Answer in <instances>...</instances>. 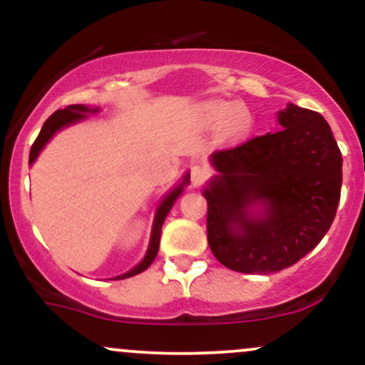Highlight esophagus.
Returning <instances> with one entry per match:
<instances>
[{"instance_id": "34e87169", "label": "esophagus", "mask_w": 365, "mask_h": 365, "mask_svg": "<svg viewBox=\"0 0 365 365\" xmlns=\"http://www.w3.org/2000/svg\"><path fill=\"white\" fill-rule=\"evenodd\" d=\"M206 178H207L206 168H202V166H199V165L192 166V183H194V185H200V183H202Z\"/></svg>"}]
</instances>
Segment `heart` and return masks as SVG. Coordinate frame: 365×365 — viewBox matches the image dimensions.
<instances>
[{
    "mask_svg": "<svg viewBox=\"0 0 365 365\" xmlns=\"http://www.w3.org/2000/svg\"><path fill=\"white\" fill-rule=\"evenodd\" d=\"M199 116L211 130H221L228 142H244L254 133L255 115L237 101H206L200 104Z\"/></svg>",
    "mask_w": 365,
    "mask_h": 365,
    "instance_id": "b5f03b06",
    "label": "heart"
}]
</instances>
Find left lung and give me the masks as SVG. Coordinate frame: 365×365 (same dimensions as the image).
Here are the masks:
<instances>
[{"mask_svg":"<svg viewBox=\"0 0 365 365\" xmlns=\"http://www.w3.org/2000/svg\"><path fill=\"white\" fill-rule=\"evenodd\" d=\"M279 130L211 154L202 188L207 242L228 269L269 274L290 267L328 233L341 192V153L328 121L288 103Z\"/></svg>","mask_w":365,"mask_h":365,"instance_id":"left-lung-1","label":"left lung"}]
</instances>
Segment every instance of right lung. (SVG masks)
<instances>
[{"instance_id":"obj_1","label":"right lung","mask_w":365,"mask_h":365,"mask_svg":"<svg viewBox=\"0 0 365 365\" xmlns=\"http://www.w3.org/2000/svg\"><path fill=\"white\" fill-rule=\"evenodd\" d=\"M99 111H101V108L99 106H86V104H72V106H66L65 110L54 111L53 115L44 121L39 135H37L36 142L32 144L31 154H29V165L31 166L34 165L36 159L39 158V154L43 153V149L46 148V144H48V142L51 140L53 137L60 132V130L72 127V125H75V123H81V121L89 118V115H96V113H99ZM188 183H190V173L187 171L177 185L163 195V199L159 200V204L156 207V212H154L153 228H150V237H149V245H148V250H145L144 257H142V261L137 264V266H133L132 269H128L127 273L115 276V278H111V279L132 278V276L139 274V273H142V271L148 269L150 264L154 262V259H156L158 250H159L161 226H163V223H165L170 209L173 207L175 202H177L178 197L183 194V190H185V187L188 185Z\"/></svg>"}]
</instances>
